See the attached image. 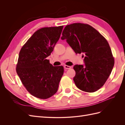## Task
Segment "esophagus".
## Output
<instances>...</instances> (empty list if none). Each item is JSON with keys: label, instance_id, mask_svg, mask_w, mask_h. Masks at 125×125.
<instances>
[{"label": "esophagus", "instance_id": "obj_1", "mask_svg": "<svg viewBox=\"0 0 125 125\" xmlns=\"http://www.w3.org/2000/svg\"><path fill=\"white\" fill-rule=\"evenodd\" d=\"M64 68H65L66 69H69L71 68L72 67H71V66H69L65 65V66H64Z\"/></svg>", "mask_w": 125, "mask_h": 125}]
</instances>
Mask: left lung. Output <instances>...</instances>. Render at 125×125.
<instances>
[{
  "mask_svg": "<svg viewBox=\"0 0 125 125\" xmlns=\"http://www.w3.org/2000/svg\"><path fill=\"white\" fill-rule=\"evenodd\" d=\"M62 35V40H66L75 53L85 56L84 66L73 67L75 85L86 92L96 91L105 84L114 65L108 42L92 26L81 23L66 25Z\"/></svg>",
  "mask_w": 125,
  "mask_h": 125,
  "instance_id": "8db88e82",
  "label": "left lung"
}]
</instances>
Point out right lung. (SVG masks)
<instances>
[{
  "label": "right lung",
  "instance_id": "obj_1",
  "mask_svg": "<svg viewBox=\"0 0 125 125\" xmlns=\"http://www.w3.org/2000/svg\"><path fill=\"white\" fill-rule=\"evenodd\" d=\"M63 27H45L37 30L19 52L17 73L28 91L41 99L54 95L63 74L62 66H53L46 59L59 40Z\"/></svg>",
  "mask_w": 125,
  "mask_h": 125
}]
</instances>
